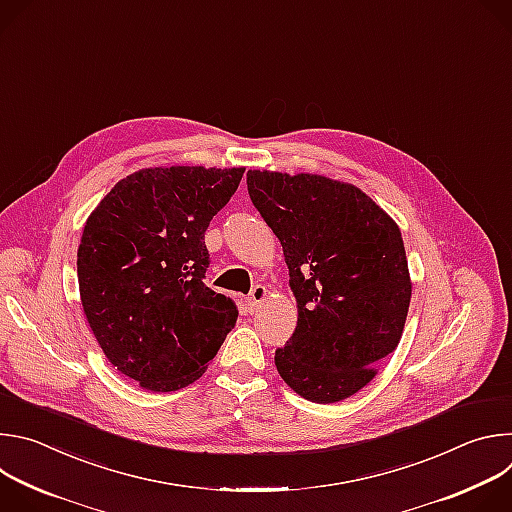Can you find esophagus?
<instances>
[{
  "instance_id": "1",
  "label": "esophagus",
  "mask_w": 512,
  "mask_h": 512,
  "mask_svg": "<svg viewBox=\"0 0 512 512\" xmlns=\"http://www.w3.org/2000/svg\"><path fill=\"white\" fill-rule=\"evenodd\" d=\"M265 296H267V287L265 285H253L251 291H249V296H247L249 312H257L261 308V302L265 300Z\"/></svg>"
}]
</instances>
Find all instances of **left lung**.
<instances>
[{
  "label": "left lung",
  "mask_w": 512,
  "mask_h": 512,
  "mask_svg": "<svg viewBox=\"0 0 512 512\" xmlns=\"http://www.w3.org/2000/svg\"><path fill=\"white\" fill-rule=\"evenodd\" d=\"M247 190L283 247L300 314L275 350L277 373L312 403L342 401L401 340L411 300L401 231L362 190L324 176L249 170Z\"/></svg>",
  "instance_id": "8db88e82"
}]
</instances>
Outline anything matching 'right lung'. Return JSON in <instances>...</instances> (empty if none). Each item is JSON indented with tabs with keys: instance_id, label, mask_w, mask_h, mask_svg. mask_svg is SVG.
<instances>
[{
	"instance_id": "add662e5",
	"label": "right lung",
	"mask_w": 512,
	"mask_h": 512,
	"mask_svg": "<svg viewBox=\"0 0 512 512\" xmlns=\"http://www.w3.org/2000/svg\"><path fill=\"white\" fill-rule=\"evenodd\" d=\"M245 168L139 170L93 210L77 253L81 302L113 367L143 389L178 391L235 328V302L204 285V233Z\"/></svg>"
}]
</instances>
